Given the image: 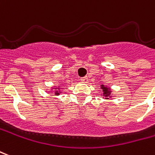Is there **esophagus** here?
Masks as SVG:
<instances>
[{
  "mask_svg": "<svg viewBox=\"0 0 155 155\" xmlns=\"http://www.w3.org/2000/svg\"><path fill=\"white\" fill-rule=\"evenodd\" d=\"M81 81H82V83H87V82H88V78H87V77L81 78Z\"/></svg>",
  "mask_w": 155,
  "mask_h": 155,
  "instance_id": "1",
  "label": "esophagus"
}]
</instances>
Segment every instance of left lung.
Wrapping results in <instances>:
<instances>
[{
  "mask_svg": "<svg viewBox=\"0 0 155 155\" xmlns=\"http://www.w3.org/2000/svg\"><path fill=\"white\" fill-rule=\"evenodd\" d=\"M102 91H103V96H104L105 99H109L113 97V94H112V89L110 87H107V85H104V84H101L100 86Z\"/></svg>",
  "mask_w": 155,
  "mask_h": 155,
  "instance_id": "left-lung-1",
  "label": "left lung"
}]
</instances>
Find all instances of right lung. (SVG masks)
<instances>
[{
    "label": "right lung",
    "instance_id": "obj_1",
    "mask_svg": "<svg viewBox=\"0 0 155 155\" xmlns=\"http://www.w3.org/2000/svg\"><path fill=\"white\" fill-rule=\"evenodd\" d=\"M61 83L59 84L60 85H61ZM60 85H58L57 87L54 86V87H51V91H53V94H54L56 96H58V95H60L62 93V90H61V88Z\"/></svg>",
    "mask_w": 155,
    "mask_h": 155
}]
</instances>
